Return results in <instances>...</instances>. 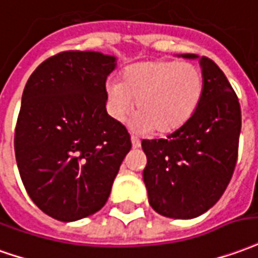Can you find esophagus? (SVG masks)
Returning <instances> with one entry per match:
<instances>
[{
    "mask_svg": "<svg viewBox=\"0 0 258 258\" xmlns=\"http://www.w3.org/2000/svg\"><path fill=\"white\" fill-rule=\"evenodd\" d=\"M131 144H133V148H135V149L141 147V142H140L138 138H135V137H131Z\"/></svg>",
    "mask_w": 258,
    "mask_h": 258,
    "instance_id": "1",
    "label": "esophagus"
}]
</instances>
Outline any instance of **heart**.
<instances>
[{"mask_svg": "<svg viewBox=\"0 0 258 258\" xmlns=\"http://www.w3.org/2000/svg\"><path fill=\"white\" fill-rule=\"evenodd\" d=\"M204 95V78L188 62L154 60L125 68L120 82L106 85L110 116L124 123L138 111L133 125L142 134L169 135L191 120Z\"/></svg>", "mask_w": 258, "mask_h": 258, "instance_id": "b5f03b06", "label": "heart"}]
</instances>
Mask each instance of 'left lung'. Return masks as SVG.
<instances>
[{
	"label": "left lung",
	"mask_w": 258,
	"mask_h": 258,
	"mask_svg": "<svg viewBox=\"0 0 258 258\" xmlns=\"http://www.w3.org/2000/svg\"><path fill=\"white\" fill-rule=\"evenodd\" d=\"M198 58L196 54H181ZM204 95L191 120L160 140H144L142 177L149 204L174 219L200 217L217 204L235 170L242 111L229 81L210 58L201 57Z\"/></svg>",
	"instance_id": "obj_1"
}]
</instances>
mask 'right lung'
Returning <instances> with one entry per match:
<instances>
[{
  "label": "right lung",
  "instance_id": "obj_1",
  "mask_svg": "<svg viewBox=\"0 0 258 258\" xmlns=\"http://www.w3.org/2000/svg\"><path fill=\"white\" fill-rule=\"evenodd\" d=\"M114 68L113 55L62 51L43 61L23 89L16 165L29 197L57 221L98 212L131 149L128 131L106 110Z\"/></svg>",
  "mask_w": 258,
  "mask_h": 258
}]
</instances>
